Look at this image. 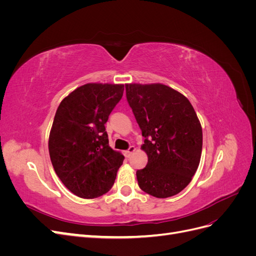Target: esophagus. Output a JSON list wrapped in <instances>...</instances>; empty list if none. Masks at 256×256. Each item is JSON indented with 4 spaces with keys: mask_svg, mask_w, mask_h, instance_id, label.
<instances>
[{
    "mask_svg": "<svg viewBox=\"0 0 256 256\" xmlns=\"http://www.w3.org/2000/svg\"><path fill=\"white\" fill-rule=\"evenodd\" d=\"M134 150H136V147H134V146H130L129 148L125 152L126 156H127V157H130V156H131V154H132Z\"/></svg>",
    "mask_w": 256,
    "mask_h": 256,
    "instance_id": "obj_1",
    "label": "esophagus"
}]
</instances>
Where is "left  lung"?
<instances>
[{
  "label": "left lung",
  "instance_id": "left-lung-1",
  "mask_svg": "<svg viewBox=\"0 0 256 256\" xmlns=\"http://www.w3.org/2000/svg\"><path fill=\"white\" fill-rule=\"evenodd\" d=\"M125 86L148 157L136 171L138 187L154 198L173 196L187 187L200 164L203 132L196 113L187 98L166 85Z\"/></svg>",
  "mask_w": 256,
  "mask_h": 256
}]
</instances>
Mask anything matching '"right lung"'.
Instances as JSON below:
<instances>
[{
	"mask_svg": "<svg viewBox=\"0 0 256 256\" xmlns=\"http://www.w3.org/2000/svg\"><path fill=\"white\" fill-rule=\"evenodd\" d=\"M122 84L88 83L60 104L49 136V154L65 187L82 198L109 191L124 156L109 146L104 124L122 97Z\"/></svg>",
	"mask_w": 256,
	"mask_h": 256,
	"instance_id": "add662e5",
	"label": "right lung"
}]
</instances>
